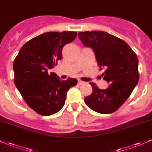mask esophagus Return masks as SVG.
<instances>
[{
    "label": "esophagus",
    "instance_id": "34e87169",
    "mask_svg": "<svg viewBox=\"0 0 152 152\" xmlns=\"http://www.w3.org/2000/svg\"><path fill=\"white\" fill-rule=\"evenodd\" d=\"M77 83H78V84H79V85H83V84H85V82H83V81L80 80H78Z\"/></svg>",
    "mask_w": 152,
    "mask_h": 152
}]
</instances>
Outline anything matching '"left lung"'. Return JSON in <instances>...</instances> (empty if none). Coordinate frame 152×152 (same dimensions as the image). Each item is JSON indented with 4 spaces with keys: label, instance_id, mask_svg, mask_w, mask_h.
Masks as SVG:
<instances>
[{
    "label": "left lung",
    "instance_id": "left-lung-1",
    "mask_svg": "<svg viewBox=\"0 0 152 152\" xmlns=\"http://www.w3.org/2000/svg\"><path fill=\"white\" fill-rule=\"evenodd\" d=\"M85 46L94 50L101 69H105L103 79L109 83L107 89H99L94 83L91 96L85 102L92 110L101 114L115 112L128 99L138 83V59L128 43L103 31L78 33Z\"/></svg>",
    "mask_w": 152,
    "mask_h": 152
}]
</instances>
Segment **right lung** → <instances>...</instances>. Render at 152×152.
Returning <instances> with one entry per match:
<instances>
[{
  "label": "right lung",
  "mask_w": 152,
  "mask_h": 152,
  "mask_svg": "<svg viewBox=\"0 0 152 152\" xmlns=\"http://www.w3.org/2000/svg\"><path fill=\"white\" fill-rule=\"evenodd\" d=\"M77 35L66 31L41 34L24 44L14 60L16 87L27 105L40 115L49 116L61 110L68 90L77 84L75 78L61 80L48 72L61 59L63 47Z\"/></svg>",
  "instance_id": "right-lung-1"
}]
</instances>
